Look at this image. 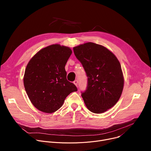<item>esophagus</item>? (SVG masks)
I'll use <instances>...</instances> for the list:
<instances>
[{"mask_svg":"<svg viewBox=\"0 0 151 151\" xmlns=\"http://www.w3.org/2000/svg\"><path fill=\"white\" fill-rule=\"evenodd\" d=\"M74 84L77 87L78 86V80H75L74 82H73Z\"/></svg>","mask_w":151,"mask_h":151,"instance_id":"1","label":"esophagus"}]
</instances>
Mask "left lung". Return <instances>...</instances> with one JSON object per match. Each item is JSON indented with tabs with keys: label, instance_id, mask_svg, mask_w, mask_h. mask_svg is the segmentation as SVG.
<instances>
[{
	"label": "left lung",
	"instance_id": "8db88e82",
	"mask_svg": "<svg viewBox=\"0 0 151 151\" xmlns=\"http://www.w3.org/2000/svg\"><path fill=\"white\" fill-rule=\"evenodd\" d=\"M88 76L87 90L82 93L90 111L100 114L114 106L122 94L124 78L121 63L106 47L88 42L73 47Z\"/></svg>",
	"mask_w": 151,
	"mask_h": 151
}]
</instances>
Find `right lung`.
I'll list each match as a JSON object with an SVG mask.
<instances>
[{"label": "right lung", "mask_w": 151, "mask_h": 151, "mask_svg": "<svg viewBox=\"0 0 151 151\" xmlns=\"http://www.w3.org/2000/svg\"><path fill=\"white\" fill-rule=\"evenodd\" d=\"M72 53L68 46L54 44L38 51L26 66L23 82L32 105L46 113H52L68 95L77 91L67 80L66 63Z\"/></svg>", "instance_id": "1"}]
</instances>
